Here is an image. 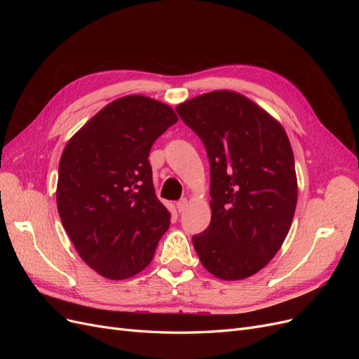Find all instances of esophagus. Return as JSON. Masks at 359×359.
Masks as SVG:
<instances>
[{"label": "esophagus", "instance_id": "obj_1", "mask_svg": "<svg viewBox=\"0 0 359 359\" xmlns=\"http://www.w3.org/2000/svg\"><path fill=\"white\" fill-rule=\"evenodd\" d=\"M187 205H189L187 199H181V201H178V202H177V208H178V212H182L184 210H186V208H187Z\"/></svg>", "mask_w": 359, "mask_h": 359}]
</instances>
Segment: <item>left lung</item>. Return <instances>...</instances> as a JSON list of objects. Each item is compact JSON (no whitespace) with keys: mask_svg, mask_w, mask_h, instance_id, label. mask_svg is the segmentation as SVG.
<instances>
[{"mask_svg":"<svg viewBox=\"0 0 359 359\" xmlns=\"http://www.w3.org/2000/svg\"><path fill=\"white\" fill-rule=\"evenodd\" d=\"M211 165V223L193 236L206 271L243 280L268 265L289 233L298 199L289 137L248 97L211 91L177 106Z\"/></svg>","mask_w":359,"mask_h":359,"instance_id":"8db88e82","label":"left lung"}]
</instances>
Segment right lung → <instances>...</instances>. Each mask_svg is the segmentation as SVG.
Returning a JSON list of instances; mask_svg holds the SVG:
<instances>
[{
	"label": "right lung",
	"instance_id": "obj_1",
	"mask_svg": "<svg viewBox=\"0 0 359 359\" xmlns=\"http://www.w3.org/2000/svg\"><path fill=\"white\" fill-rule=\"evenodd\" d=\"M178 121L170 106L147 95L106 104L62 151L57 206L83 262L109 280L145 269L170 214L157 196L148 161L156 139Z\"/></svg>",
	"mask_w": 359,
	"mask_h": 359
}]
</instances>
